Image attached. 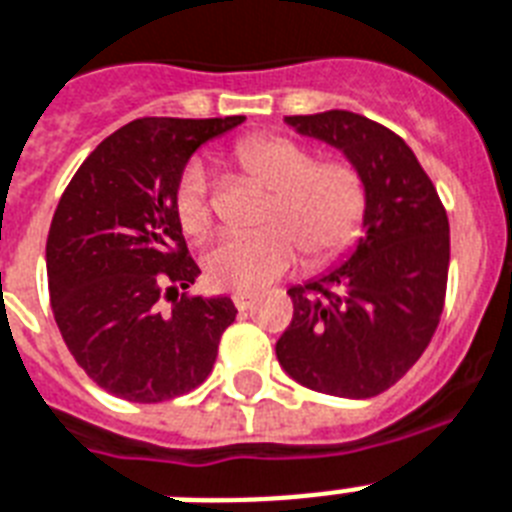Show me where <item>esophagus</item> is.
<instances>
[{"instance_id": "esophagus-1", "label": "esophagus", "mask_w": 512, "mask_h": 512, "mask_svg": "<svg viewBox=\"0 0 512 512\" xmlns=\"http://www.w3.org/2000/svg\"><path fill=\"white\" fill-rule=\"evenodd\" d=\"M252 302H255V294L252 292H236L234 294V305L239 307V310H247V307H252Z\"/></svg>"}]
</instances>
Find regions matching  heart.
<instances>
[{
    "label": "heart",
    "mask_w": 512,
    "mask_h": 512,
    "mask_svg": "<svg viewBox=\"0 0 512 512\" xmlns=\"http://www.w3.org/2000/svg\"><path fill=\"white\" fill-rule=\"evenodd\" d=\"M239 162L276 189L270 226L257 234L223 236L205 255V276L215 289L257 292L297 268L305 252L313 263L342 255L357 236L365 213V186L347 160H318L305 144L281 136L247 141ZM178 223L189 236L213 228L210 170L191 160L176 186Z\"/></svg>",
    "instance_id": "1"
}]
</instances>
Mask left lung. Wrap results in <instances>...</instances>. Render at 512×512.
<instances>
[{"mask_svg":"<svg viewBox=\"0 0 512 512\" xmlns=\"http://www.w3.org/2000/svg\"><path fill=\"white\" fill-rule=\"evenodd\" d=\"M284 120L355 165L365 213L352 255L289 289L294 318L276 357L313 392L376 397L413 368L439 326L450 268L447 213L413 149L376 120L347 110Z\"/></svg>","mask_w":512,"mask_h":512,"instance_id":"1","label":"left lung"}]
</instances>
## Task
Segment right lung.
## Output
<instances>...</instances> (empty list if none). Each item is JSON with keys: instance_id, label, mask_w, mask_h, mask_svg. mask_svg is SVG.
<instances>
[{"instance_id": "obj_1", "label": "right lung", "mask_w": 512, "mask_h": 512, "mask_svg": "<svg viewBox=\"0 0 512 512\" xmlns=\"http://www.w3.org/2000/svg\"><path fill=\"white\" fill-rule=\"evenodd\" d=\"M234 118H141L91 152L54 210L47 239L52 313L70 355L105 392L162 402L197 389L236 318L228 297H186L199 276L176 215V186ZM162 293H176L162 311Z\"/></svg>"}]
</instances>
